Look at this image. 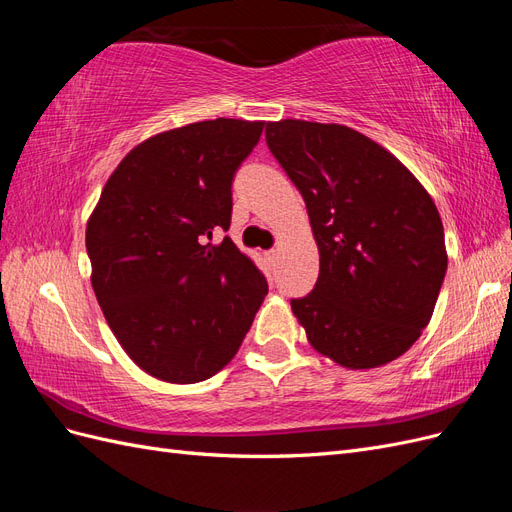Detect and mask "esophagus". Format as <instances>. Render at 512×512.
<instances>
[{
	"label": "esophagus",
	"mask_w": 512,
	"mask_h": 512,
	"mask_svg": "<svg viewBox=\"0 0 512 512\" xmlns=\"http://www.w3.org/2000/svg\"><path fill=\"white\" fill-rule=\"evenodd\" d=\"M277 256H280V250H269V252H267V258H269V260H275Z\"/></svg>",
	"instance_id": "34e87169"
}]
</instances>
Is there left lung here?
<instances>
[{
  "label": "left lung",
  "instance_id": "8db88e82",
  "mask_svg": "<svg viewBox=\"0 0 512 512\" xmlns=\"http://www.w3.org/2000/svg\"><path fill=\"white\" fill-rule=\"evenodd\" d=\"M267 145L301 192L320 254L314 290L290 307L337 365L395 361L429 324L446 273L440 213L393 153L339 123H267Z\"/></svg>",
  "mask_w": 512,
  "mask_h": 512
}]
</instances>
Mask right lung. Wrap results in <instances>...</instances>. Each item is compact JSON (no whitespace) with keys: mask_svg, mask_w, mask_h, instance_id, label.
<instances>
[{"mask_svg":"<svg viewBox=\"0 0 512 512\" xmlns=\"http://www.w3.org/2000/svg\"><path fill=\"white\" fill-rule=\"evenodd\" d=\"M265 121L188 123L136 145L108 177L85 243L91 286L149 376L194 384L230 363L269 292L228 230L232 179Z\"/></svg>","mask_w":512,"mask_h":512,"instance_id":"1","label":"right lung"}]
</instances>
